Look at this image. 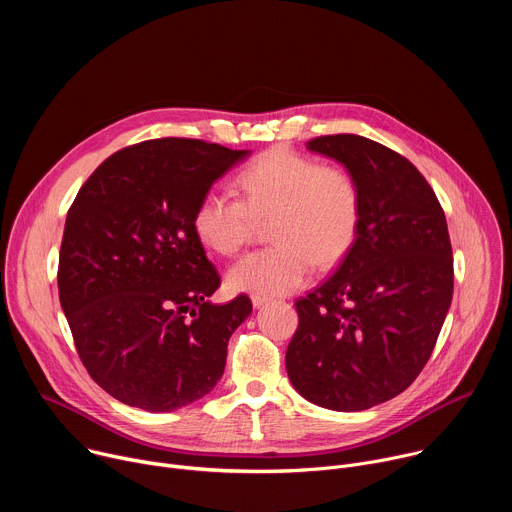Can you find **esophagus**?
Returning <instances> with one entry per match:
<instances>
[{
	"label": "esophagus",
	"mask_w": 512,
	"mask_h": 512,
	"mask_svg": "<svg viewBox=\"0 0 512 512\" xmlns=\"http://www.w3.org/2000/svg\"><path fill=\"white\" fill-rule=\"evenodd\" d=\"M251 302H253V308H263L267 304V298L263 296H251Z\"/></svg>",
	"instance_id": "esophagus-1"
}]
</instances>
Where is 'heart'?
Instances as JSON below:
<instances>
[{"label": "heart", "instance_id": "b5f03b06", "mask_svg": "<svg viewBox=\"0 0 512 512\" xmlns=\"http://www.w3.org/2000/svg\"><path fill=\"white\" fill-rule=\"evenodd\" d=\"M237 186L241 200L208 190L196 204L192 229L210 251L231 257L269 221V249L249 253L227 273L229 289L263 298L300 289L314 271L336 263L352 247L360 225V190L340 166H320L283 148L259 156Z\"/></svg>", "mask_w": 512, "mask_h": 512}]
</instances>
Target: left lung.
Masks as SVG:
<instances>
[{
    "instance_id": "left-lung-1",
    "label": "left lung",
    "mask_w": 512,
    "mask_h": 512,
    "mask_svg": "<svg viewBox=\"0 0 512 512\" xmlns=\"http://www.w3.org/2000/svg\"><path fill=\"white\" fill-rule=\"evenodd\" d=\"M306 148L354 176L360 225L336 271L298 300L285 369L310 403L364 411L403 393L440 336L454 294L446 214L419 170L373 139L324 135Z\"/></svg>"
}]
</instances>
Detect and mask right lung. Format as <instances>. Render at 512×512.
Segmentation results:
<instances>
[{
  "label": "right lung",
  "mask_w": 512,
  "mask_h": 512,
  "mask_svg": "<svg viewBox=\"0 0 512 512\" xmlns=\"http://www.w3.org/2000/svg\"><path fill=\"white\" fill-rule=\"evenodd\" d=\"M164 137L107 158L79 190L62 235L58 296L93 381L117 401L164 413L221 381L231 334L253 312L221 285L192 229L198 200L249 158Z\"/></svg>",
  "instance_id": "1"
}]
</instances>
